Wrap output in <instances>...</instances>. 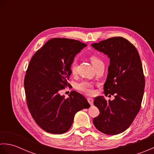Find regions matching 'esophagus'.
Segmentation results:
<instances>
[{
    "label": "esophagus",
    "mask_w": 154,
    "mask_h": 154,
    "mask_svg": "<svg viewBox=\"0 0 154 154\" xmlns=\"http://www.w3.org/2000/svg\"><path fill=\"white\" fill-rule=\"evenodd\" d=\"M87 100L91 105H93V99H91V98H88Z\"/></svg>",
    "instance_id": "34e87169"
}]
</instances>
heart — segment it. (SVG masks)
<instances>
[{
	"instance_id": "1",
	"label": "heart",
	"mask_w": 154,
	"mask_h": 154,
	"mask_svg": "<svg viewBox=\"0 0 154 154\" xmlns=\"http://www.w3.org/2000/svg\"><path fill=\"white\" fill-rule=\"evenodd\" d=\"M90 60L91 63H93L94 67H96L97 65H99L100 63H103V61L99 57L97 56V55H92L90 56ZM77 58L74 57L72 60L71 63H70V71L72 74H75L77 71ZM77 89L81 92H82L85 94H88V95H92L94 93V89H93V83L89 82V81H81V83H78L77 85Z\"/></svg>"
}]
</instances>
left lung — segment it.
I'll return each mask as SVG.
<instances>
[{
	"instance_id": "obj_1",
	"label": "left lung",
	"mask_w": 154,
	"mask_h": 154,
	"mask_svg": "<svg viewBox=\"0 0 154 154\" xmlns=\"http://www.w3.org/2000/svg\"><path fill=\"white\" fill-rule=\"evenodd\" d=\"M91 45L110 58L104 94L115 97L109 101L102 96L94 98L93 104L100 114L93 122L100 132L118 134L131 125L141 107L145 87L141 60L134 45L122 37L110 38Z\"/></svg>"
}]
</instances>
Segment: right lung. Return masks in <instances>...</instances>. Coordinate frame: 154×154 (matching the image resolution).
I'll return each instance as SVG.
<instances>
[{
	"label": "right lung",
	"instance_id": "add662e5",
	"mask_svg": "<svg viewBox=\"0 0 154 154\" xmlns=\"http://www.w3.org/2000/svg\"><path fill=\"white\" fill-rule=\"evenodd\" d=\"M86 46L80 41L52 38L32 56L24 77L29 111L45 132L61 134L73 124L75 114L90 104L82 94L73 91L68 98L60 91L69 87L70 63Z\"/></svg>",
	"mask_w": 154,
	"mask_h": 154
}]
</instances>
